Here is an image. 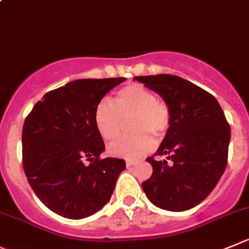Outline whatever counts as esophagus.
<instances>
[{
	"instance_id": "34e87169",
	"label": "esophagus",
	"mask_w": 249,
	"mask_h": 249,
	"mask_svg": "<svg viewBox=\"0 0 249 249\" xmlns=\"http://www.w3.org/2000/svg\"><path fill=\"white\" fill-rule=\"evenodd\" d=\"M126 165H127V167H131V166H133V165H136V161H131V160H128V161L126 162Z\"/></svg>"
}]
</instances>
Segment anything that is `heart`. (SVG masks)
I'll use <instances>...</instances> for the list:
<instances>
[{"instance_id": "obj_1", "label": "heart", "mask_w": 249, "mask_h": 249, "mask_svg": "<svg viewBox=\"0 0 249 249\" xmlns=\"http://www.w3.org/2000/svg\"><path fill=\"white\" fill-rule=\"evenodd\" d=\"M132 120L136 132L112 144L111 154L126 159H137L153 150L155 139L164 138L171 127V110L165 101L158 100L155 93L142 84H129L116 93L115 103L101 99L95 107L94 121L100 136L115 142L123 132L124 121Z\"/></svg>"}]
</instances>
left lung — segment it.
Listing matches in <instances>:
<instances>
[{
	"mask_svg": "<svg viewBox=\"0 0 249 249\" xmlns=\"http://www.w3.org/2000/svg\"><path fill=\"white\" fill-rule=\"evenodd\" d=\"M164 98L171 127L154 156L151 177L142 183L153 204L184 212L202 203L224 174L231 131L216 99L198 85L171 74L134 77Z\"/></svg>",
	"mask_w": 249,
	"mask_h": 249,
	"instance_id": "left-lung-1",
	"label": "left lung"
}]
</instances>
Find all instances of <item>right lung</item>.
<instances>
[{
    "mask_svg": "<svg viewBox=\"0 0 249 249\" xmlns=\"http://www.w3.org/2000/svg\"><path fill=\"white\" fill-rule=\"evenodd\" d=\"M126 78L78 79L44 95L24 121L23 167L37 198L56 214L83 219L110 200L122 159L105 150L94 112L99 101Z\"/></svg>",
    "mask_w": 249,
    "mask_h": 249,
    "instance_id": "obj_1",
    "label": "right lung"
}]
</instances>
